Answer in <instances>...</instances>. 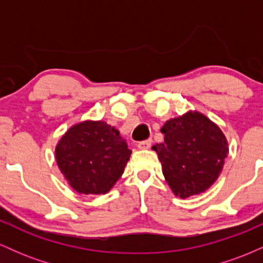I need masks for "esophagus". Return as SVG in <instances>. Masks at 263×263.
Returning <instances> with one entry per match:
<instances>
[{
	"label": "esophagus",
	"instance_id": "obj_1",
	"mask_svg": "<svg viewBox=\"0 0 263 263\" xmlns=\"http://www.w3.org/2000/svg\"><path fill=\"white\" fill-rule=\"evenodd\" d=\"M151 144H152V140L148 138V140H146V141L138 142L137 147H138V148H141V149H147V148H149Z\"/></svg>",
	"mask_w": 263,
	"mask_h": 263
}]
</instances>
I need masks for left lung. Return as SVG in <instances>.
<instances>
[{
	"instance_id": "8db88e82",
	"label": "left lung",
	"mask_w": 263,
	"mask_h": 263,
	"mask_svg": "<svg viewBox=\"0 0 263 263\" xmlns=\"http://www.w3.org/2000/svg\"><path fill=\"white\" fill-rule=\"evenodd\" d=\"M161 131L164 142L153 149L174 194L184 199L213 185L229 151L221 129L204 115L190 111L165 122Z\"/></svg>"
}]
</instances>
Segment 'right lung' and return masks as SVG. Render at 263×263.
<instances>
[{"label": "right lung", "mask_w": 263, "mask_h": 263, "mask_svg": "<svg viewBox=\"0 0 263 263\" xmlns=\"http://www.w3.org/2000/svg\"><path fill=\"white\" fill-rule=\"evenodd\" d=\"M131 156L119 131L104 121H84L69 128L55 148L60 172L83 194H105L122 176Z\"/></svg>", "instance_id": "right-lung-1"}]
</instances>
